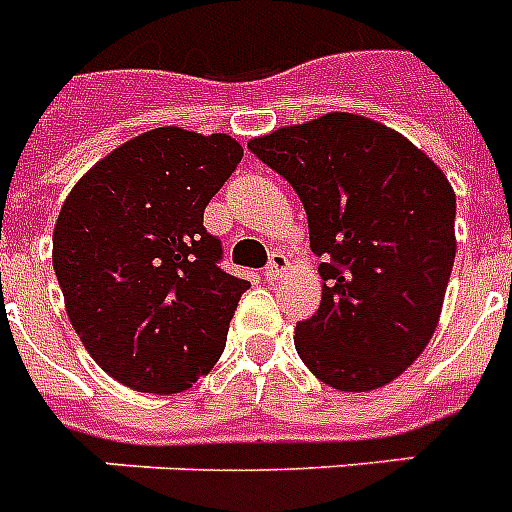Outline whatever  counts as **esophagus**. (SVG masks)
<instances>
[{"instance_id":"1","label":"esophagus","mask_w":512,"mask_h":512,"mask_svg":"<svg viewBox=\"0 0 512 512\" xmlns=\"http://www.w3.org/2000/svg\"><path fill=\"white\" fill-rule=\"evenodd\" d=\"M286 270H289V260H286V255H281V252H276V255L270 257V265L265 268V281H278V278L284 276Z\"/></svg>"}]
</instances>
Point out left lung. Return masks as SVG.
I'll return each instance as SVG.
<instances>
[{
  "label": "left lung",
  "mask_w": 512,
  "mask_h": 512,
  "mask_svg": "<svg viewBox=\"0 0 512 512\" xmlns=\"http://www.w3.org/2000/svg\"><path fill=\"white\" fill-rule=\"evenodd\" d=\"M294 186L310 249L328 263L321 307L294 347L323 384L373 392L434 336L455 263V191L413 141L355 112L284 126L249 141Z\"/></svg>",
  "instance_id": "1"
}]
</instances>
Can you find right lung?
<instances>
[{"mask_svg":"<svg viewBox=\"0 0 512 512\" xmlns=\"http://www.w3.org/2000/svg\"><path fill=\"white\" fill-rule=\"evenodd\" d=\"M242 157L228 134L152 128L94 162L57 215L52 265L70 323L128 389L184 392L226 347L249 281L218 268L202 215Z\"/></svg>","mask_w":512,"mask_h":512,"instance_id":"1","label":"right lung"}]
</instances>
